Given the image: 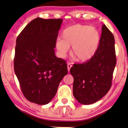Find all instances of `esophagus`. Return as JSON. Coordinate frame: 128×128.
I'll return each instance as SVG.
<instances>
[{"label":"esophagus","mask_w":128,"mask_h":128,"mask_svg":"<svg viewBox=\"0 0 128 128\" xmlns=\"http://www.w3.org/2000/svg\"><path fill=\"white\" fill-rule=\"evenodd\" d=\"M72 67V64H70V63H68V64H67V69H68V72H70V68H71Z\"/></svg>","instance_id":"1"}]
</instances>
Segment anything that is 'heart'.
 <instances>
[{
	"mask_svg": "<svg viewBox=\"0 0 128 128\" xmlns=\"http://www.w3.org/2000/svg\"><path fill=\"white\" fill-rule=\"evenodd\" d=\"M62 40L56 42V47L61 55L72 46L71 55L80 62H86L95 55L100 42V35L95 28L83 24L68 26L63 30Z\"/></svg>",
	"mask_w": 128,
	"mask_h": 128,
	"instance_id": "obj_1",
	"label": "heart"
}]
</instances>
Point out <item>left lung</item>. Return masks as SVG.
Here are the masks:
<instances>
[{
    "instance_id": "1",
    "label": "left lung",
    "mask_w": 128,
    "mask_h": 128,
    "mask_svg": "<svg viewBox=\"0 0 128 128\" xmlns=\"http://www.w3.org/2000/svg\"><path fill=\"white\" fill-rule=\"evenodd\" d=\"M116 65L114 36L105 24L102 28L99 47L94 56L82 64H74L70 72L74 81L73 93L80 104L98 102L110 90Z\"/></svg>"
}]
</instances>
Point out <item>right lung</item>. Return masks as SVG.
Returning <instances> with one entry per match:
<instances>
[{"label":"right lung","instance_id":"1","mask_svg":"<svg viewBox=\"0 0 128 128\" xmlns=\"http://www.w3.org/2000/svg\"><path fill=\"white\" fill-rule=\"evenodd\" d=\"M62 19L35 18L16 40L14 72L26 99L48 104L68 73L65 60L57 58L54 48Z\"/></svg>","mask_w":128,"mask_h":128}]
</instances>
